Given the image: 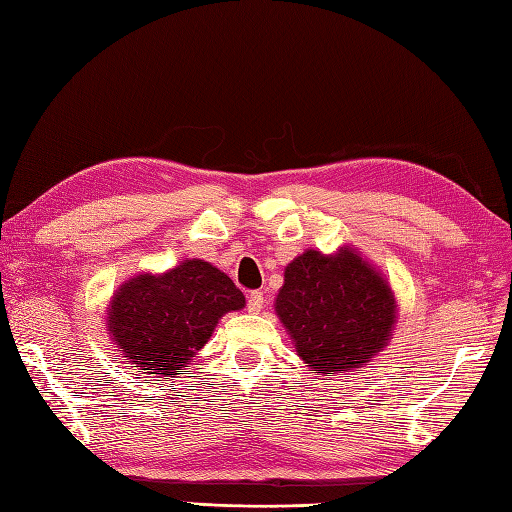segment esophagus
I'll use <instances>...</instances> for the list:
<instances>
[{
	"mask_svg": "<svg viewBox=\"0 0 512 512\" xmlns=\"http://www.w3.org/2000/svg\"><path fill=\"white\" fill-rule=\"evenodd\" d=\"M264 306H266V297H264V292H259V290L250 292V295H248V301H246V308H248V312L257 314V312H262V308H264Z\"/></svg>",
	"mask_w": 512,
	"mask_h": 512,
	"instance_id": "34e87169",
	"label": "esophagus"
}]
</instances>
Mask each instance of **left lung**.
Instances as JSON below:
<instances>
[{
	"mask_svg": "<svg viewBox=\"0 0 512 512\" xmlns=\"http://www.w3.org/2000/svg\"><path fill=\"white\" fill-rule=\"evenodd\" d=\"M275 312L310 372L328 376L372 361L391 339L398 310L385 277L343 246L334 255L310 248L292 259Z\"/></svg>",
	"mask_w": 512,
	"mask_h": 512,
	"instance_id": "left-lung-1",
	"label": "left lung"
}]
</instances>
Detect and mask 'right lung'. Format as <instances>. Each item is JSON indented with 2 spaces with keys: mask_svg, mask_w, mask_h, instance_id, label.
Listing matches in <instances>:
<instances>
[{
  "mask_svg": "<svg viewBox=\"0 0 512 512\" xmlns=\"http://www.w3.org/2000/svg\"><path fill=\"white\" fill-rule=\"evenodd\" d=\"M244 306L231 277L204 259H184L162 275L125 281L107 308V330L127 363L176 376L211 339L217 321Z\"/></svg>",
  "mask_w": 512,
  "mask_h": 512,
  "instance_id": "add662e5",
  "label": "right lung"
}]
</instances>
